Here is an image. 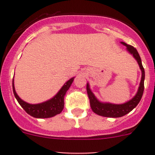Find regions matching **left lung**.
Masks as SVG:
<instances>
[{"mask_svg":"<svg viewBox=\"0 0 155 155\" xmlns=\"http://www.w3.org/2000/svg\"><path fill=\"white\" fill-rule=\"evenodd\" d=\"M121 43L127 47V50L130 53L131 55L134 57V59L137 61L139 64L140 69L141 71V80L140 82V85L138 87L137 92L134 96V98L129 100L128 102L124 104H113L109 102H102L95 97L94 93L90 89V86L88 83H87V93L88 98L90 99V105L94 113L99 115V116H105V117H112V118H117L121 117L133 110L136 107L138 103L140 102L142 98L144 89V78L145 73L144 69L142 65L141 59L140 57L137 50L130 45H127L126 42H121Z\"/></svg>","mask_w":155,"mask_h":155,"instance_id":"8db88e82","label":"left lung"}]
</instances>
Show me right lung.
<instances>
[{
  "label": "right lung",
  "instance_id": "right-lung-1",
  "mask_svg": "<svg viewBox=\"0 0 155 155\" xmlns=\"http://www.w3.org/2000/svg\"><path fill=\"white\" fill-rule=\"evenodd\" d=\"M74 79V78H72L70 80H68L63 85L60 91L57 93L55 96H53L52 98L47 100L46 102H42V103L30 104L23 101L16 93L15 84H14V79L13 81H12L13 92L18 102L30 116H33L35 118L39 119L50 118V117H53L56 115L60 114L64 109V96H65L66 92L71 87V84L73 83Z\"/></svg>",
  "mask_w": 155,
  "mask_h": 155
}]
</instances>
